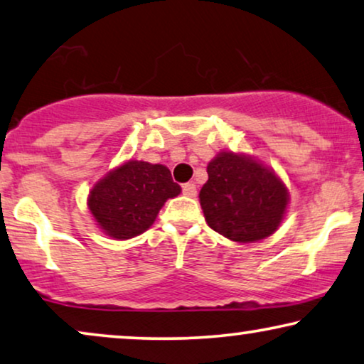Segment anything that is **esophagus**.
I'll use <instances>...</instances> for the list:
<instances>
[{"mask_svg":"<svg viewBox=\"0 0 364 364\" xmlns=\"http://www.w3.org/2000/svg\"><path fill=\"white\" fill-rule=\"evenodd\" d=\"M183 194H186L189 198L196 196V184L194 183H184L183 184Z\"/></svg>","mask_w":364,"mask_h":364,"instance_id":"esophagus-1","label":"esophagus"}]
</instances>
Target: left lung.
I'll use <instances>...</instances> for the list:
<instances>
[{
  "mask_svg": "<svg viewBox=\"0 0 364 364\" xmlns=\"http://www.w3.org/2000/svg\"><path fill=\"white\" fill-rule=\"evenodd\" d=\"M199 203L209 228L247 244L277 231L289 206V191L275 171L255 158L221 151L209 161Z\"/></svg>",
  "mask_w": 364,
  "mask_h": 364,
  "instance_id": "left-lung-1",
  "label": "left lung"
}]
</instances>
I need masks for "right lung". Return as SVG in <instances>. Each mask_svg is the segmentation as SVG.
Segmentation results:
<instances>
[{
	"label": "right lung",
	"mask_w": 364,
	"mask_h": 364,
	"mask_svg": "<svg viewBox=\"0 0 364 364\" xmlns=\"http://www.w3.org/2000/svg\"><path fill=\"white\" fill-rule=\"evenodd\" d=\"M180 193L166 166L129 160L94 184L87 206L102 231L125 240L145 232L166 199Z\"/></svg>",
	"instance_id": "right-lung-1"
}]
</instances>
